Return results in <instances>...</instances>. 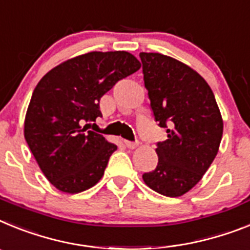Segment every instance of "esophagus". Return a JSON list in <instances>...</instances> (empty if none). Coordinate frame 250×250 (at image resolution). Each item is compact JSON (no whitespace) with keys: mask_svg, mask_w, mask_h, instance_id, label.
Instances as JSON below:
<instances>
[{"mask_svg":"<svg viewBox=\"0 0 250 250\" xmlns=\"http://www.w3.org/2000/svg\"><path fill=\"white\" fill-rule=\"evenodd\" d=\"M125 146H127L128 148H131V149L136 148V147L138 146L137 141H136V142H132V141H125Z\"/></svg>","mask_w":250,"mask_h":250,"instance_id":"34e87169","label":"esophagus"}]
</instances>
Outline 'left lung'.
Returning a JSON list of instances; mask_svg holds the SVG:
<instances>
[{
    "label": "left lung",
    "instance_id": "1",
    "mask_svg": "<svg viewBox=\"0 0 250 250\" xmlns=\"http://www.w3.org/2000/svg\"><path fill=\"white\" fill-rule=\"evenodd\" d=\"M145 86L167 140L157 142L158 164L143 181L158 194L177 197L200 181L223 137V119L209 84L194 69L158 53H141Z\"/></svg>",
    "mask_w": 250,
    "mask_h": 250
}]
</instances>
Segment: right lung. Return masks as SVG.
Returning a JSON list of instances; mask_svg holds the SVG:
<instances>
[{
  "instance_id": "1",
  "label": "right lung",
  "mask_w": 250,
  "mask_h": 250,
  "mask_svg": "<svg viewBox=\"0 0 250 250\" xmlns=\"http://www.w3.org/2000/svg\"><path fill=\"white\" fill-rule=\"evenodd\" d=\"M140 68L127 51H92L62 62L39 82L23 133L41 171L58 190L77 194L102 179L117 146L82 125L102 117V97Z\"/></svg>"
}]
</instances>
